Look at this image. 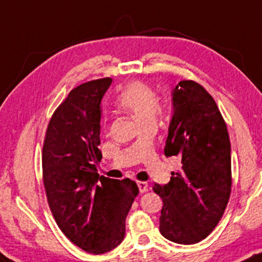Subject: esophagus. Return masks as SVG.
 Here are the masks:
<instances>
[{
  "label": "esophagus",
  "instance_id": "1",
  "mask_svg": "<svg viewBox=\"0 0 262 262\" xmlns=\"http://www.w3.org/2000/svg\"><path fill=\"white\" fill-rule=\"evenodd\" d=\"M137 186H139V189H140L141 193L147 192V190H148V187H149L147 182H142V181L137 182Z\"/></svg>",
  "mask_w": 262,
  "mask_h": 262
}]
</instances>
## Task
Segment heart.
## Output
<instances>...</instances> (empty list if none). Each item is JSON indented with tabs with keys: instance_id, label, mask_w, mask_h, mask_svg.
<instances>
[{
	"instance_id": "heart-1",
	"label": "heart",
	"mask_w": 262,
	"mask_h": 262,
	"mask_svg": "<svg viewBox=\"0 0 262 262\" xmlns=\"http://www.w3.org/2000/svg\"><path fill=\"white\" fill-rule=\"evenodd\" d=\"M116 105L130 113L141 125L156 123L162 111V105L155 90L145 81L134 80L122 88L116 96Z\"/></svg>"
}]
</instances>
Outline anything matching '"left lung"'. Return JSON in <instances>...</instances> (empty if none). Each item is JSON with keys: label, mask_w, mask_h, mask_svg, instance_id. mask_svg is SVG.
I'll list each match as a JSON object with an SVG mask.
<instances>
[{"label": "left lung", "mask_w": 262, "mask_h": 262, "mask_svg": "<svg viewBox=\"0 0 262 262\" xmlns=\"http://www.w3.org/2000/svg\"><path fill=\"white\" fill-rule=\"evenodd\" d=\"M164 155L181 160L168 184H155L162 198L160 231L173 243L190 245L214 230L231 193V155L226 123L201 84L182 80L173 90Z\"/></svg>", "instance_id": "8db88e82"}]
</instances>
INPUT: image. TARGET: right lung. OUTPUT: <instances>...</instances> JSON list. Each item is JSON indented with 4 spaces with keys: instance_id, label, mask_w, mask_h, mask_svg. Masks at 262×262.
I'll use <instances>...</instances> for the list:
<instances>
[{
    "instance_id": "obj_1",
    "label": "right lung",
    "mask_w": 262,
    "mask_h": 262,
    "mask_svg": "<svg viewBox=\"0 0 262 262\" xmlns=\"http://www.w3.org/2000/svg\"><path fill=\"white\" fill-rule=\"evenodd\" d=\"M113 79L74 88L49 120L42 151L47 201L63 234L90 254L116 248L139 194L136 182L99 177L100 102ZM100 182H98V179Z\"/></svg>"
}]
</instances>
